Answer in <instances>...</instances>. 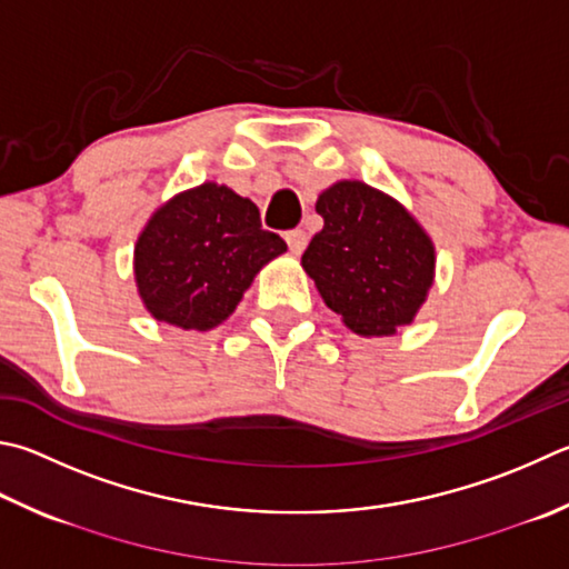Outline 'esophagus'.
<instances>
[{"instance_id":"obj_1","label":"esophagus","mask_w":569,"mask_h":569,"mask_svg":"<svg viewBox=\"0 0 569 569\" xmlns=\"http://www.w3.org/2000/svg\"><path fill=\"white\" fill-rule=\"evenodd\" d=\"M286 243H288V249H291L293 256H301L303 249H306V243H308V236L301 229H293V231L286 233Z\"/></svg>"}]
</instances>
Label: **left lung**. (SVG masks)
<instances>
[{"label":"left lung","mask_w":569,"mask_h":569,"mask_svg":"<svg viewBox=\"0 0 569 569\" xmlns=\"http://www.w3.org/2000/svg\"><path fill=\"white\" fill-rule=\"evenodd\" d=\"M316 211L323 229L301 266L330 311L366 338L410 326L436 281V246L416 216L356 179L328 186Z\"/></svg>","instance_id":"left-lung-1"}]
</instances>
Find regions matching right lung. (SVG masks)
<instances>
[{
	"label": "right lung",
	"instance_id": "add662e5",
	"mask_svg": "<svg viewBox=\"0 0 569 569\" xmlns=\"http://www.w3.org/2000/svg\"><path fill=\"white\" fill-rule=\"evenodd\" d=\"M286 253L261 229L251 199L216 181L161 203L133 246V278L151 318L181 330H211L229 318L256 273Z\"/></svg>",
	"mask_w": 569,
	"mask_h": 569
}]
</instances>
